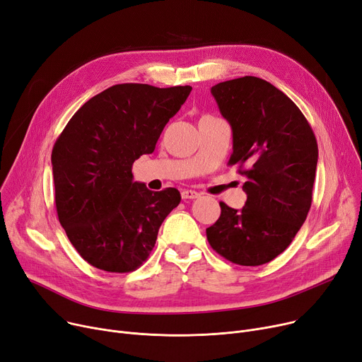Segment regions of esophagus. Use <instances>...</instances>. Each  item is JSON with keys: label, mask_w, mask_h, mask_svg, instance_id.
Returning <instances> with one entry per match:
<instances>
[{"label": "esophagus", "mask_w": 362, "mask_h": 362, "mask_svg": "<svg viewBox=\"0 0 362 362\" xmlns=\"http://www.w3.org/2000/svg\"><path fill=\"white\" fill-rule=\"evenodd\" d=\"M199 197H201V194L197 191H192V189H185V191H182L183 199H197Z\"/></svg>", "instance_id": "1"}]
</instances>
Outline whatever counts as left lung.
Returning <instances> with one entry per match:
<instances>
[{"label": "left lung", "instance_id": "1", "mask_svg": "<svg viewBox=\"0 0 362 362\" xmlns=\"http://www.w3.org/2000/svg\"><path fill=\"white\" fill-rule=\"evenodd\" d=\"M233 132L229 164L246 177V202H220V218L206 229L211 248L235 264L261 265L288 248L313 201L318 146L296 104L255 76L211 88Z\"/></svg>", "mask_w": 362, "mask_h": 362}]
</instances>
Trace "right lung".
Listing matches in <instances>:
<instances>
[{"instance_id":"add662e5","label":"right lung","mask_w":362,"mask_h":362,"mask_svg":"<svg viewBox=\"0 0 362 362\" xmlns=\"http://www.w3.org/2000/svg\"><path fill=\"white\" fill-rule=\"evenodd\" d=\"M191 86L114 85L85 103L55 141L51 163L60 224L93 267L136 270L160 226L180 202L175 187L152 192L133 182L132 165L151 154Z\"/></svg>"}]
</instances>
